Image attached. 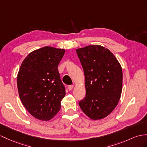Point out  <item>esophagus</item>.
I'll return each mask as SVG.
<instances>
[{
  "mask_svg": "<svg viewBox=\"0 0 147 147\" xmlns=\"http://www.w3.org/2000/svg\"><path fill=\"white\" fill-rule=\"evenodd\" d=\"M74 86L73 85H69V87H68V89H69V90H71L73 89V88H74Z\"/></svg>",
  "mask_w": 147,
  "mask_h": 147,
  "instance_id": "1",
  "label": "esophagus"
}]
</instances>
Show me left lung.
<instances>
[{
  "instance_id": "1",
  "label": "left lung",
  "mask_w": 147,
  "mask_h": 147,
  "mask_svg": "<svg viewBox=\"0 0 147 147\" xmlns=\"http://www.w3.org/2000/svg\"><path fill=\"white\" fill-rule=\"evenodd\" d=\"M85 74L86 95L79 106L92 120L108 116L117 105L122 90L120 63L109 49L98 45L76 50Z\"/></svg>"
}]
</instances>
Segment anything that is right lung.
<instances>
[{"mask_svg": "<svg viewBox=\"0 0 147 147\" xmlns=\"http://www.w3.org/2000/svg\"><path fill=\"white\" fill-rule=\"evenodd\" d=\"M65 50L46 46L32 52L21 64L17 88L28 112L41 120L52 119L60 109L65 95L58 65Z\"/></svg>", "mask_w": 147, "mask_h": 147, "instance_id": "right-lung-1", "label": "right lung"}]
</instances>
